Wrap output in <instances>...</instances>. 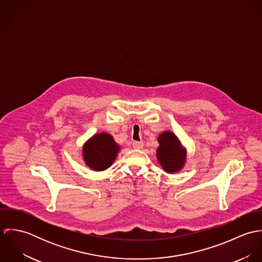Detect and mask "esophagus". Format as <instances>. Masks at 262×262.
Segmentation results:
<instances>
[{"mask_svg":"<svg viewBox=\"0 0 262 262\" xmlns=\"http://www.w3.org/2000/svg\"><path fill=\"white\" fill-rule=\"evenodd\" d=\"M143 146H144L143 142H139V141H135V142H133V147H134L135 149H142V148H143Z\"/></svg>","mask_w":262,"mask_h":262,"instance_id":"obj_1","label":"esophagus"}]
</instances>
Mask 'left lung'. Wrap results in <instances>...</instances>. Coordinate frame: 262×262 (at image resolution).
Returning a JSON list of instances; mask_svg holds the SVG:
<instances>
[{
  "mask_svg": "<svg viewBox=\"0 0 262 262\" xmlns=\"http://www.w3.org/2000/svg\"><path fill=\"white\" fill-rule=\"evenodd\" d=\"M157 141L159 147L156 150V157L164 171L168 173L180 171L185 165L187 151L179 138L172 132L164 131L158 136Z\"/></svg>",
  "mask_w": 262,
  "mask_h": 262,
  "instance_id": "1",
  "label": "left lung"
}]
</instances>
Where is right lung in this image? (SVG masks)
<instances>
[{"instance_id":"obj_1","label":"right lung","mask_w":262,"mask_h":262,"mask_svg":"<svg viewBox=\"0 0 262 262\" xmlns=\"http://www.w3.org/2000/svg\"><path fill=\"white\" fill-rule=\"evenodd\" d=\"M120 146L108 133L95 134L89 139L82 148V156L85 164L96 171H102L112 165Z\"/></svg>"}]
</instances>
